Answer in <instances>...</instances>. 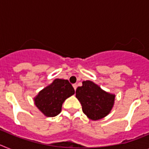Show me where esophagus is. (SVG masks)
I'll list each match as a JSON object with an SVG mask.
<instances>
[{
    "label": "esophagus",
    "instance_id": "esophagus-1",
    "mask_svg": "<svg viewBox=\"0 0 149 149\" xmlns=\"http://www.w3.org/2000/svg\"><path fill=\"white\" fill-rule=\"evenodd\" d=\"M72 86H73V88H74L75 90L77 89V84H73V85H72Z\"/></svg>",
    "mask_w": 149,
    "mask_h": 149
}]
</instances>
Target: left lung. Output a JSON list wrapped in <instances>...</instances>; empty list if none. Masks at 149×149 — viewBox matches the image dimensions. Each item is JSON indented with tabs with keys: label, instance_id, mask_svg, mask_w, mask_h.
<instances>
[{
	"label": "left lung",
	"instance_id": "8db88e82",
	"mask_svg": "<svg viewBox=\"0 0 149 149\" xmlns=\"http://www.w3.org/2000/svg\"><path fill=\"white\" fill-rule=\"evenodd\" d=\"M76 97L82 104L83 113L92 120H100L111 112L115 95L104 92L91 81L82 82L76 91Z\"/></svg>",
	"mask_w": 149,
	"mask_h": 149
}]
</instances>
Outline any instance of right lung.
<instances>
[{
    "label": "right lung",
    "mask_w": 149,
    "mask_h": 149,
    "mask_svg": "<svg viewBox=\"0 0 149 149\" xmlns=\"http://www.w3.org/2000/svg\"><path fill=\"white\" fill-rule=\"evenodd\" d=\"M74 93V88L68 80L56 79L38 93L35 104L45 116L55 117L61 113L63 102Z\"/></svg>",
    "instance_id": "obj_1"
}]
</instances>
